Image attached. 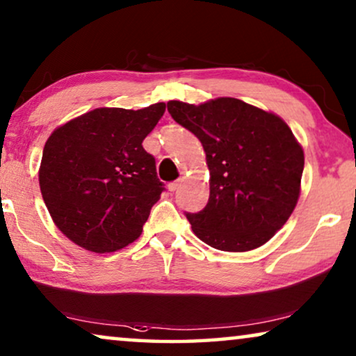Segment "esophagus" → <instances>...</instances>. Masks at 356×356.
Instances as JSON below:
<instances>
[{
  "label": "esophagus",
  "instance_id": "1",
  "mask_svg": "<svg viewBox=\"0 0 356 356\" xmlns=\"http://www.w3.org/2000/svg\"><path fill=\"white\" fill-rule=\"evenodd\" d=\"M179 185H180V180H174V182H171V184L168 185L169 192H176V190L179 188Z\"/></svg>",
  "mask_w": 356,
  "mask_h": 356
}]
</instances>
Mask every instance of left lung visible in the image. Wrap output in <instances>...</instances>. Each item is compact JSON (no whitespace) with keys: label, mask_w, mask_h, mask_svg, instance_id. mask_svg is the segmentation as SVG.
Here are the masks:
<instances>
[{"label":"left lung","mask_w":356,"mask_h":356,"mask_svg":"<svg viewBox=\"0 0 356 356\" xmlns=\"http://www.w3.org/2000/svg\"><path fill=\"white\" fill-rule=\"evenodd\" d=\"M168 111L207 153L209 200L200 213H187L193 234L222 252H250L273 238L297 207L305 166L284 119L227 97L172 99Z\"/></svg>","instance_id":"obj_1"}]
</instances>
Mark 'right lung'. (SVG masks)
Wrapping results in <instances>:
<instances>
[{
    "instance_id": "right-lung-1",
    "label": "right lung",
    "mask_w": 356,
    "mask_h": 356,
    "mask_svg": "<svg viewBox=\"0 0 356 356\" xmlns=\"http://www.w3.org/2000/svg\"><path fill=\"white\" fill-rule=\"evenodd\" d=\"M164 111V103L97 108L48 137L40 190L53 222L79 247L111 253L140 237L164 190L142 142Z\"/></svg>"
}]
</instances>
